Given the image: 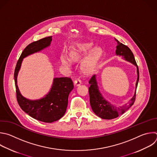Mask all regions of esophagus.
I'll return each mask as SVG.
<instances>
[{"label": "esophagus", "instance_id": "obj_1", "mask_svg": "<svg viewBox=\"0 0 157 157\" xmlns=\"http://www.w3.org/2000/svg\"><path fill=\"white\" fill-rule=\"evenodd\" d=\"M74 84H75V86H79L81 84V81L79 79H75V81H74Z\"/></svg>", "mask_w": 157, "mask_h": 157}]
</instances>
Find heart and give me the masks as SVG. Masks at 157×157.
Instances as JSON below:
<instances>
[{
    "mask_svg": "<svg viewBox=\"0 0 157 157\" xmlns=\"http://www.w3.org/2000/svg\"><path fill=\"white\" fill-rule=\"evenodd\" d=\"M88 54L81 67L82 72L86 75L91 74L97 67L103 56L102 50L99 47L93 49V45L90 43H78L70 51V57L74 62L81 61ZM71 60L65 55L60 57L62 65L68 68L72 65Z\"/></svg>",
    "mask_w": 157,
    "mask_h": 157,
    "instance_id": "1",
    "label": "heart"
}]
</instances>
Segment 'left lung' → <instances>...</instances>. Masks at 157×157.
Here are the masks:
<instances>
[{
    "instance_id": "1",
    "label": "left lung",
    "mask_w": 157,
    "mask_h": 157,
    "mask_svg": "<svg viewBox=\"0 0 157 157\" xmlns=\"http://www.w3.org/2000/svg\"><path fill=\"white\" fill-rule=\"evenodd\" d=\"M115 40L118 43L116 49L117 56H121L125 60L131 62L137 67V78L136 83L135 92L133 97L130 100L129 104L128 105L126 104V105L122 107H118L110 103L103 98L99 90L96 79V76L94 75L92 76L89 81V83L90 84V87H89L90 106L93 112L97 116L105 120H112L117 118L120 115L124 113L133 105L136 99V91L139 79V68L132 51L128 46L120 42L117 39H115Z\"/></svg>"
}]
</instances>
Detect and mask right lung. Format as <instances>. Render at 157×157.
I'll return each instance as SVG.
<instances>
[{
    "label": "right lung",
    "mask_w": 157,
    "mask_h": 157,
    "mask_svg": "<svg viewBox=\"0 0 157 157\" xmlns=\"http://www.w3.org/2000/svg\"><path fill=\"white\" fill-rule=\"evenodd\" d=\"M52 40V36H49L29 44L21 53L14 72L17 98L20 107L32 118L44 123L57 121L65 115L69 94L74 87L72 80L67 77L55 78L50 91L44 97L29 100L20 93L17 76L23 59L50 46Z\"/></svg>",
    "instance_id": "1"
}]
</instances>
